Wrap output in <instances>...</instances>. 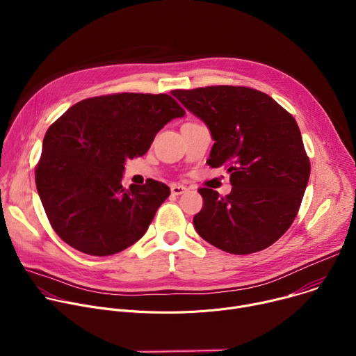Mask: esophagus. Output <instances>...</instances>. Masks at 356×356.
Here are the masks:
<instances>
[{"instance_id":"1","label":"esophagus","mask_w":356,"mask_h":356,"mask_svg":"<svg viewBox=\"0 0 356 356\" xmlns=\"http://www.w3.org/2000/svg\"><path fill=\"white\" fill-rule=\"evenodd\" d=\"M186 190H187V188H186L184 186H181V184H172V186H170V191H172V194H175V195H180V194H183Z\"/></svg>"}]
</instances>
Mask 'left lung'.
<instances>
[{
  "instance_id": "left-lung-1",
  "label": "left lung",
  "mask_w": 356,
  "mask_h": 356,
  "mask_svg": "<svg viewBox=\"0 0 356 356\" xmlns=\"http://www.w3.org/2000/svg\"><path fill=\"white\" fill-rule=\"evenodd\" d=\"M172 94L204 122L214 139L209 166H225L232 191L202 187L193 222L209 243L235 255L259 252L293 224L310 179L296 120L268 94L210 86Z\"/></svg>"
}]
</instances>
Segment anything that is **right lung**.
<instances>
[{
    "instance_id": "1",
    "label": "right lung",
    "mask_w": 356,
    "mask_h": 356,
    "mask_svg": "<svg viewBox=\"0 0 356 356\" xmlns=\"http://www.w3.org/2000/svg\"><path fill=\"white\" fill-rule=\"evenodd\" d=\"M184 114L169 94L120 92L83 99L50 125L35 181L55 232L92 257L139 241L170 188L156 180L124 188L125 162Z\"/></svg>"
}]
</instances>
